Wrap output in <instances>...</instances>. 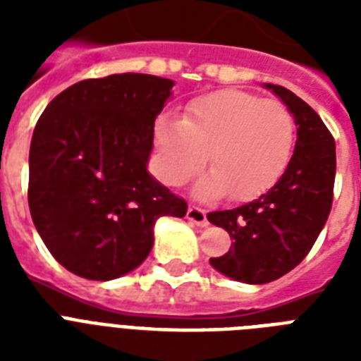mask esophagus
<instances>
[{"label":"esophagus","instance_id":"obj_1","mask_svg":"<svg viewBox=\"0 0 361 361\" xmlns=\"http://www.w3.org/2000/svg\"><path fill=\"white\" fill-rule=\"evenodd\" d=\"M187 219L191 221V223H195V225L198 226H206L208 225V217H206V209L200 208V206H189V209H187Z\"/></svg>","mask_w":361,"mask_h":361}]
</instances>
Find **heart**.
Returning a JSON list of instances; mask_svg holds the SVG:
<instances>
[{
    "label": "heart",
    "mask_w": 361,
    "mask_h": 361,
    "mask_svg": "<svg viewBox=\"0 0 361 361\" xmlns=\"http://www.w3.org/2000/svg\"><path fill=\"white\" fill-rule=\"evenodd\" d=\"M294 146V118L275 99L240 90H219L192 99L181 120L155 123L157 174L169 185H183L208 161L214 170L197 185L200 198L232 191L251 200L279 181Z\"/></svg>",
    "instance_id": "obj_1"
}]
</instances>
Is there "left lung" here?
Masks as SVG:
<instances>
[{
	"label": "left lung",
	"instance_id": "1",
	"mask_svg": "<svg viewBox=\"0 0 361 361\" xmlns=\"http://www.w3.org/2000/svg\"><path fill=\"white\" fill-rule=\"evenodd\" d=\"M266 87L281 97L298 125L288 166L257 200L208 214L209 223L234 240L231 251L209 262L249 285L279 279L307 257L330 215L336 181V140L324 121L290 90L275 84Z\"/></svg>",
	"mask_w": 361,
	"mask_h": 361
}]
</instances>
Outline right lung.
<instances>
[{"instance_id": "right-lung-1", "label": "right lung", "mask_w": 361, "mask_h": 361, "mask_svg": "<svg viewBox=\"0 0 361 361\" xmlns=\"http://www.w3.org/2000/svg\"><path fill=\"white\" fill-rule=\"evenodd\" d=\"M174 82L123 73L76 82L48 103L30 147L31 219L61 266L116 279L152 251L159 217L187 202L147 174L153 125Z\"/></svg>"}]
</instances>
